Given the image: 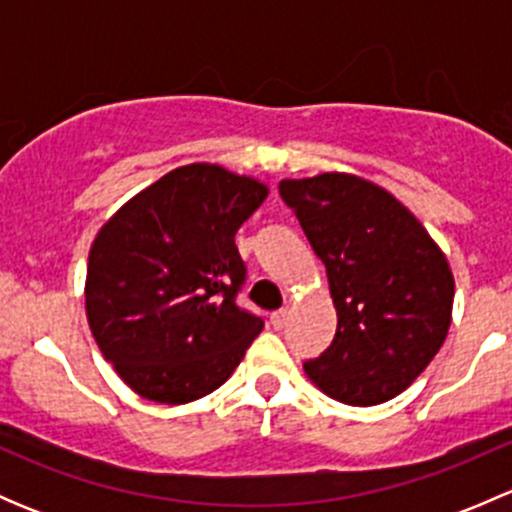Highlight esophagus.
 Listing matches in <instances>:
<instances>
[{
    "label": "esophagus",
    "mask_w": 512,
    "mask_h": 512,
    "mask_svg": "<svg viewBox=\"0 0 512 512\" xmlns=\"http://www.w3.org/2000/svg\"><path fill=\"white\" fill-rule=\"evenodd\" d=\"M287 317H289L287 309H277V312H272V317H270L272 327L282 329V327H285V324H287Z\"/></svg>",
    "instance_id": "1"
}]
</instances>
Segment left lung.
Wrapping results in <instances>:
<instances>
[{
	"instance_id": "1",
	"label": "left lung",
	"mask_w": 512,
	"mask_h": 512,
	"mask_svg": "<svg viewBox=\"0 0 512 512\" xmlns=\"http://www.w3.org/2000/svg\"><path fill=\"white\" fill-rule=\"evenodd\" d=\"M280 195L327 267L337 307L332 344L304 371L342 404L394 399L431 364L451 327L446 255L389 190L356 175L282 180Z\"/></svg>"
}]
</instances>
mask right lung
<instances>
[{"label":"right lung","instance_id":"right-lung-1","mask_svg":"<svg viewBox=\"0 0 512 512\" xmlns=\"http://www.w3.org/2000/svg\"><path fill=\"white\" fill-rule=\"evenodd\" d=\"M267 185L220 165L165 173L98 230L86 272L91 332L143 399L188 404L225 384L262 332L237 294L247 267L235 232Z\"/></svg>","mask_w":512,"mask_h":512}]
</instances>
